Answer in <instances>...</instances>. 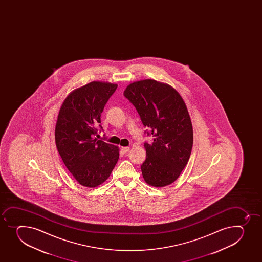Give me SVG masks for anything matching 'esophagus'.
Returning <instances> with one entry per match:
<instances>
[{"label": "esophagus", "instance_id": "esophagus-1", "mask_svg": "<svg viewBox=\"0 0 262 262\" xmlns=\"http://www.w3.org/2000/svg\"><path fill=\"white\" fill-rule=\"evenodd\" d=\"M121 151L123 153L126 154L127 152H129V147H124V148H121Z\"/></svg>", "mask_w": 262, "mask_h": 262}]
</instances>
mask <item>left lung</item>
I'll list each match as a JSON object with an SVG mask.
<instances>
[{
    "label": "left lung",
    "mask_w": 262,
    "mask_h": 262,
    "mask_svg": "<svg viewBox=\"0 0 262 262\" xmlns=\"http://www.w3.org/2000/svg\"><path fill=\"white\" fill-rule=\"evenodd\" d=\"M140 115L152 143H144L147 157L141 170L151 186L172 184L189 161L193 128L186 105L179 92L166 83L145 79L129 83L124 91Z\"/></svg>",
    "instance_id": "obj_1"
}]
</instances>
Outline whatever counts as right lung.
<instances>
[{
	"instance_id": "1",
	"label": "right lung",
	"mask_w": 262,
	"mask_h": 262,
	"mask_svg": "<svg viewBox=\"0 0 262 262\" xmlns=\"http://www.w3.org/2000/svg\"><path fill=\"white\" fill-rule=\"evenodd\" d=\"M115 83L94 81L72 91L63 101L55 125V143L63 162L77 181L88 188L108 179L119 160V148L97 140L101 114Z\"/></svg>"
}]
</instances>
